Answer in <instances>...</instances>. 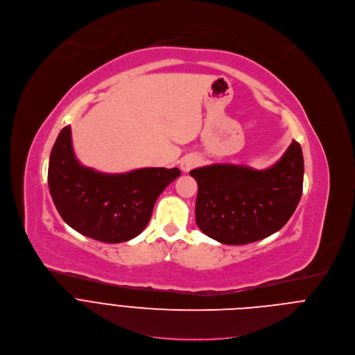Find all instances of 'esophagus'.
Returning a JSON list of instances; mask_svg holds the SVG:
<instances>
[{
	"label": "esophagus",
	"mask_w": 355,
	"mask_h": 355,
	"mask_svg": "<svg viewBox=\"0 0 355 355\" xmlns=\"http://www.w3.org/2000/svg\"><path fill=\"white\" fill-rule=\"evenodd\" d=\"M199 163H200V159H199L198 156H195V155H188V156H185V157L181 159L180 167H181L182 171L188 173V171H191L192 168H195L196 166H199Z\"/></svg>",
	"instance_id": "esophagus-1"
}]
</instances>
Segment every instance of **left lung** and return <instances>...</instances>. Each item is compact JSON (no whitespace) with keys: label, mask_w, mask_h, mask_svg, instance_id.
<instances>
[{"label":"left lung","mask_w":355,"mask_h":355,"mask_svg":"<svg viewBox=\"0 0 355 355\" xmlns=\"http://www.w3.org/2000/svg\"><path fill=\"white\" fill-rule=\"evenodd\" d=\"M198 182L196 224L225 245H246L279 231L295 213L303 192L304 160L292 141L270 168L211 164L189 173Z\"/></svg>","instance_id":"obj_1"}]
</instances>
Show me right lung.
<instances>
[{"label": "right lung", "instance_id": "add662e5", "mask_svg": "<svg viewBox=\"0 0 355 355\" xmlns=\"http://www.w3.org/2000/svg\"><path fill=\"white\" fill-rule=\"evenodd\" d=\"M180 174L175 167H146L123 174L84 167L74 156L71 128L66 125L51 150L48 187L67 225L91 239L120 243L145 230L159 195Z\"/></svg>", "mask_w": 355, "mask_h": 355}]
</instances>
